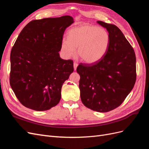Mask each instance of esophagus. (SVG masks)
Returning <instances> with one entry per match:
<instances>
[{
	"label": "esophagus",
	"mask_w": 149,
	"mask_h": 149,
	"mask_svg": "<svg viewBox=\"0 0 149 149\" xmlns=\"http://www.w3.org/2000/svg\"><path fill=\"white\" fill-rule=\"evenodd\" d=\"M78 66V65L77 63L74 62V63H73V67H74V70H76V68H77V66Z\"/></svg>",
	"instance_id": "esophagus-1"
}]
</instances>
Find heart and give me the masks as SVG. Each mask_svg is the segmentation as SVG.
Wrapping results in <instances>:
<instances>
[{
    "label": "heart",
    "instance_id": "obj_1",
    "mask_svg": "<svg viewBox=\"0 0 149 149\" xmlns=\"http://www.w3.org/2000/svg\"><path fill=\"white\" fill-rule=\"evenodd\" d=\"M107 31L96 25L83 24L71 29L68 39H63L61 49L64 55L73 56L78 48L77 55L86 63H94L104 56L109 45Z\"/></svg>",
    "mask_w": 149,
    "mask_h": 149
}]
</instances>
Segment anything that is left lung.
I'll use <instances>...</instances> for the list:
<instances>
[{
  "mask_svg": "<svg viewBox=\"0 0 149 149\" xmlns=\"http://www.w3.org/2000/svg\"><path fill=\"white\" fill-rule=\"evenodd\" d=\"M107 29L109 45L101 59L94 63H80L81 100L89 109L106 112L119 107L136 81V58L133 48L115 25L97 21Z\"/></svg>",
  "mask_w": 149,
  "mask_h": 149,
  "instance_id": "8db88e82",
  "label": "left lung"
}]
</instances>
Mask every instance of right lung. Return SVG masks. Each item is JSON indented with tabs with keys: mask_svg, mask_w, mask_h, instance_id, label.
I'll list each match as a JSON object with an SVG mask.
<instances>
[{
	"mask_svg": "<svg viewBox=\"0 0 149 149\" xmlns=\"http://www.w3.org/2000/svg\"><path fill=\"white\" fill-rule=\"evenodd\" d=\"M74 22L65 15L30 22L10 53V84L22 105L47 111L61 100L63 84L74 71L73 61L59 52L66 29Z\"/></svg>",
	"mask_w": 149,
	"mask_h": 149,
	"instance_id": "obj_1",
	"label": "right lung"
}]
</instances>
